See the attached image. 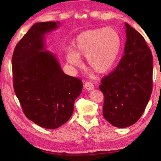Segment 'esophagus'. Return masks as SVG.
Masks as SVG:
<instances>
[{"instance_id":"esophagus-1","label":"esophagus","mask_w":161,"mask_h":161,"mask_svg":"<svg viewBox=\"0 0 161 161\" xmlns=\"http://www.w3.org/2000/svg\"><path fill=\"white\" fill-rule=\"evenodd\" d=\"M84 88L87 89L88 91H91V90H92V89H94V84L92 82H90V81H86V82L84 83Z\"/></svg>"}]
</instances>
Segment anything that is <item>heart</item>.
I'll use <instances>...</instances> for the list:
<instances>
[{"instance_id":"heart-1","label":"heart","mask_w":161,"mask_h":161,"mask_svg":"<svg viewBox=\"0 0 161 161\" xmlns=\"http://www.w3.org/2000/svg\"><path fill=\"white\" fill-rule=\"evenodd\" d=\"M76 50L69 48L67 60L75 67L82 64L81 57L99 73H106L115 64L121 47V39L115 29L110 27L84 31L75 40Z\"/></svg>"}]
</instances>
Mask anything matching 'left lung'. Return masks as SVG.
Here are the masks:
<instances>
[{
	"label": "left lung",
	"instance_id": "1",
	"mask_svg": "<svg viewBox=\"0 0 161 161\" xmlns=\"http://www.w3.org/2000/svg\"><path fill=\"white\" fill-rule=\"evenodd\" d=\"M124 54L112 72L102 80L103 115L114 126L134 124L145 111L152 93L153 56L139 32L125 23Z\"/></svg>",
	"mask_w": 161,
	"mask_h": 161
}]
</instances>
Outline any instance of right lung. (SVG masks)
<instances>
[{"mask_svg": "<svg viewBox=\"0 0 161 161\" xmlns=\"http://www.w3.org/2000/svg\"><path fill=\"white\" fill-rule=\"evenodd\" d=\"M59 22L34 24L15 46L12 69L15 93L25 116L45 129H57L70 119L82 91L80 79L64 74L45 35Z\"/></svg>", "mask_w": 161, "mask_h": 161, "instance_id": "1", "label": "right lung"}]
</instances>
